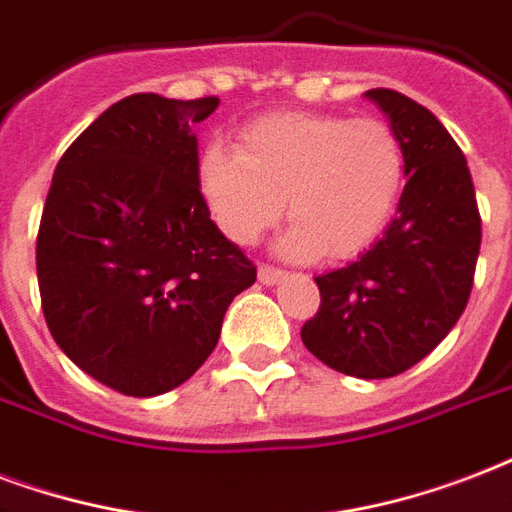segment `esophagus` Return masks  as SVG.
Returning a JSON list of instances; mask_svg holds the SVG:
<instances>
[{"label":"esophagus","mask_w":512,"mask_h":512,"mask_svg":"<svg viewBox=\"0 0 512 512\" xmlns=\"http://www.w3.org/2000/svg\"><path fill=\"white\" fill-rule=\"evenodd\" d=\"M283 277H285V272H280V269L267 267V264H261V267H259V283L275 285V283H280Z\"/></svg>","instance_id":"1"}]
</instances>
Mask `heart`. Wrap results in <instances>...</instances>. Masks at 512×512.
I'll return each instance as SVG.
<instances>
[{
	"label": "heart",
	"mask_w": 512,
	"mask_h": 512,
	"mask_svg": "<svg viewBox=\"0 0 512 512\" xmlns=\"http://www.w3.org/2000/svg\"><path fill=\"white\" fill-rule=\"evenodd\" d=\"M406 181V149L382 120L339 114H269L240 130L237 152L208 146L197 186L216 227L253 245L283 216L280 253L350 259L390 224Z\"/></svg>",
	"instance_id": "b5f03b06"
}]
</instances>
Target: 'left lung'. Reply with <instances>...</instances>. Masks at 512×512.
<instances>
[{
    "mask_svg": "<svg viewBox=\"0 0 512 512\" xmlns=\"http://www.w3.org/2000/svg\"><path fill=\"white\" fill-rule=\"evenodd\" d=\"M366 98L406 149V186L382 240L315 277L320 310L301 342L339 374L390 379L430 355L465 312L481 216L465 154L438 117L384 87Z\"/></svg>",
    "mask_w": 512,
    "mask_h": 512,
    "instance_id": "left-lung-1",
    "label": "left lung"
}]
</instances>
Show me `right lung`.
Instances as JSON below:
<instances>
[{
	"instance_id": "right-lung-1",
	"label": "right lung",
	"mask_w": 512,
	"mask_h": 512,
	"mask_svg": "<svg viewBox=\"0 0 512 512\" xmlns=\"http://www.w3.org/2000/svg\"><path fill=\"white\" fill-rule=\"evenodd\" d=\"M219 98L136 93L58 162L37 237L50 334L106 387L152 398L184 384L219 342L256 267L211 221L194 122Z\"/></svg>"
}]
</instances>
